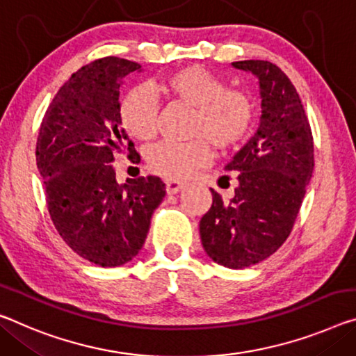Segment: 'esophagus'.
Masks as SVG:
<instances>
[{
	"label": "esophagus",
	"mask_w": 356,
	"mask_h": 356,
	"mask_svg": "<svg viewBox=\"0 0 356 356\" xmlns=\"http://www.w3.org/2000/svg\"><path fill=\"white\" fill-rule=\"evenodd\" d=\"M165 184H166L168 195H176L177 191L184 188V182H179V180H174V179H166Z\"/></svg>",
	"instance_id": "1"
}]
</instances>
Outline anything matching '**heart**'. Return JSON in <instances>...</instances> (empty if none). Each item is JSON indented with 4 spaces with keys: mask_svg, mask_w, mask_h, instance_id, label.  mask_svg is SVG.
<instances>
[{
    "mask_svg": "<svg viewBox=\"0 0 356 356\" xmlns=\"http://www.w3.org/2000/svg\"><path fill=\"white\" fill-rule=\"evenodd\" d=\"M158 88L180 103L193 107L190 118L188 143L163 140L147 152V166L152 172L168 179H182L196 168L207 165L212 158L207 140L217 149H229L249 134L253 123L252 99L244 92L229 90L223 79L204 67H184ZM123 127L131 136L149 140L158 127V103L152 90L136 87L120 103Z\"/></svg>",
    "mask_w": 356,
    "mask_h": 356,
    "instance_id": "obj_1",
    "label": "heart"
}]
</instances>
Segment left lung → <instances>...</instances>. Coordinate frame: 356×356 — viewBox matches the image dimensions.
Listing matches in <instances>:
<instances>
[{"label":"left lung","instance_id":"obj_1","mask_svg":"<svg viewBox=\"0 0 356 356\" xmlns=\"http://www.w3.org/2000/svg\"><path fill=\"white\" fill-rule=\"evenodd\" d=\"M258 79L261 117L253 136L225 169L238 171L234 196L211 188L212 206L200 222L202 247L231 269L253 266L291 233L314 171V140L300 95L269 61H234Z\"/></svg>","mask_w":356,"mask_h":356}]
</instances>
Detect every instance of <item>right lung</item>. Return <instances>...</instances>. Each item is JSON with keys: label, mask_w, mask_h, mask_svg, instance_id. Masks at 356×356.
I'll return each mask as SVG.
<instances>
[{"label": "right lung", "mask_w": 356, "mask_h": 356, "mask_svg": "<svg viewBox=\"0 0 356 356\" xmlns=\"http://www.w3.org/2000/svg\"><path fill=\"white\" fill-rule=\"evenodd\" d=\"M136 61L106 56L74 72L44 115L36 163L61 238L79 257L103 268L122 266L143 249L150 218L166 187L147 176L118 184L112 161L139 155L122 128L120 87Z\"/></svg>", "instance_id": "right-lung-1"}]
</instances>
